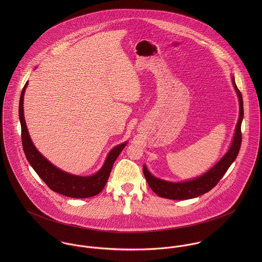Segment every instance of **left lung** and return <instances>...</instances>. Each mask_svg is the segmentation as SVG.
<instances>
[{
	"mask_svg": "<svg viewBox=\"0 0 262 262\" xmlns=\"http://www.w3.org/2000/svg\"><path fill=\"white\" fill-rule=\"evenodd\" d=\"M232 83L236 91L239 100V118L234 132L232 143L224 156L207 172L202 176L185 181V182H167L158 178H155L147 168L143 165V173L149 185L150 188L159 196L170 199V200H188L202 195L215 187L222 177L226 173L230 165L236 159L241 146L242 134H241V123L243 120V99L240 91L238 90L235 79L232 76Z\"/></svg>",
	"mask_w": 262,
	"mask_h": 262,
	"instance_id": "8db88e82",
	"label": "left lung"
}]
</instances>
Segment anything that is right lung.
<instances>
[{"mask_svg": "<svg viewBox=\"0 0 262 262\" xmlns=\"http://www.w3.org/2000/svg\"><path fill=\"white\" fill-rule=\"evenodd\" d=\"M27 85L28 81L25 83L20 97L19 119L21 123V137L23 150L30 165L36 171L40 179L47 185V187L55 192L75 199L90 198L100 193L108 182L115 160L117 159L121 151L127 145V141L115 146L112 150H110L103 166L93 176L81 177L61 170L60 168L52 164L38 151L30 138L24 118L23 107L24 94Z\"/></svg>", "mask_w": 262, "mask_h": 262, "instance_id": "right-lung-1", "label": "right lung"}]
</instances>
